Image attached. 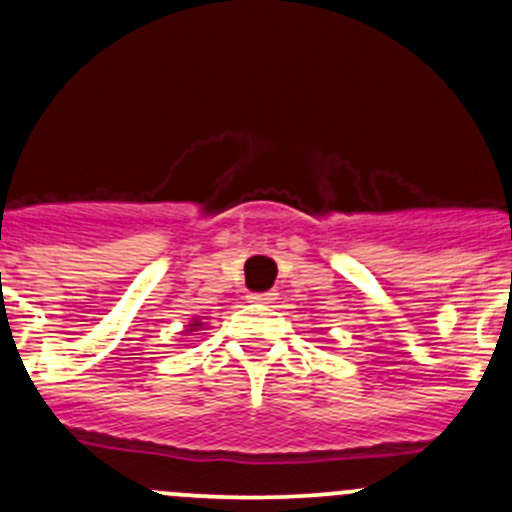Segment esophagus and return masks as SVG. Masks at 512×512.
<instances>
[{
  "instance_id": "34e87169",
  "label": "esophagus",
  "mask_w": 512,
  "mask_h": 512,
  "mask_svg": "<svg viewBox=\"0 0 512 512\" xmlns=\"http://www.w3.org/2000/svg\"><path fill=\"white\" fill-rule=\"evenodd\" d=\"M247 300H250V302H260V305H267V302L277 300V292H275V290H267V292H250V295H247Z\"/></svg>"
}]
</instances>
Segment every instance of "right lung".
I'll use <instances>...</instances> for the list:
<instances>
[{
    "label": "right lung",
    "instance_id": "right-lung-1",
    "mask_svg": "<svg viewBox=\"0 0 512 512\" xmlns=\"http://www.w3.org/2000/svg\"><path fill=\"white\" fill-rule=\"evenodd\" d=\"M197 325H200V322H195V325H192V327H197Z\"/></svg>",
    "mask_w": 512,
    "mask_h": 512
}]
</instances>
